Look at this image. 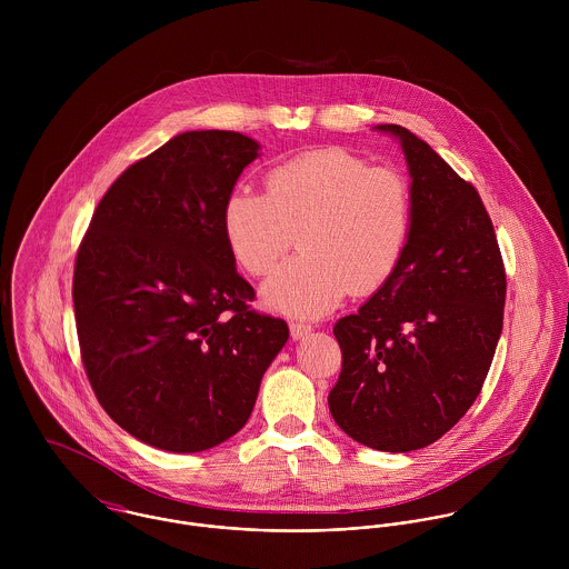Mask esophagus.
<instances>
[{
    "instance_id": "esophagus-1",
    "label": "esophagus",
    "mask_w": 569,
    "mask_h": 569,
    "mask_svg": "<svg viewBox=\"0 0 569 569\" xmlns=\"http://www.w3.org/2000/svg\"><path fill=\"white\" fill-rule=\"evenodd\" d=\"M289 330H291L293 339H302V337H307L311 332V326L305 325V322H291Z\"/></svg>"
}]
</instances>
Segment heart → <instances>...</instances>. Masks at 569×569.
I'll use <instances>...</instances> for the list:
<instances>
[{"instance_id": "1", "label": "heart", "mask_w": 569, "mask_h": 569, "mask_svg": "<svg viewBox=\"0 0 569 569\" xmlns=\"http://www.w3.org/2000/svg\"><path fill=\"white\" fill-rule=\"evenodd\" d=\"M413 226V197L395 166L328 147L276 163L264 192L237 188L221 214L223 239L244 273L267 276L271 307L293 316H322L350 291L370 296L399 269Z\"/></svg>"}]
</instances>
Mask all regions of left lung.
Masks as SVG:
<instances>
[{"mask_svg":"<svg viewBox=\"0 0 569 569\" xmlns=\"http://www.w3.org/2000/svg\"><path fill=\"white\" fill-rule=\"evenodd\" d=\"M413 226L397 273L332 326L341 372L328 395L357 442L403 453L442 438L476 403L503 326L506 269L480 192L406 127Z\"/></svg>","mask_w":569,"mask_h":569,"instance_id":"obj_1","label":"left lung"}]
</instances>
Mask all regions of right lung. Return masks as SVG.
I'll list each match as a JSON object with an SVG mask.
<instances>
[{
	"mask_svg": "<svg viewBox=\"0 0 569 569\" xmlns=\"http://www.w3.org/2000/svg\"><path fill=\"white\" fill-rule=\"evenodd\" d=\"M258 144L188 131L131 163L102 194L74 262L84 375L138 440L194 453L234 436L289 337L251 309L221 214Z\"/></svg>",
	"mask_w": 569,
	"mask_h": 569,
	"instance_id": "add662e5",
	"label": "right lung"
}]
</instances>
